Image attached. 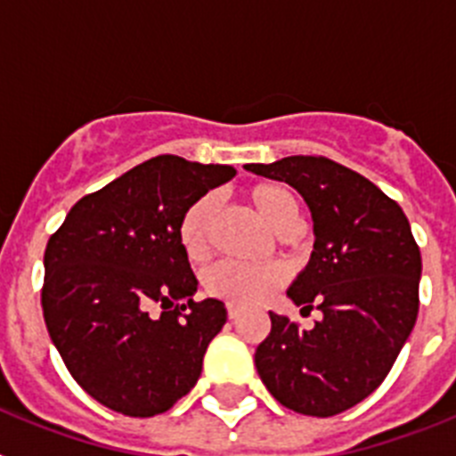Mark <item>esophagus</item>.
Returning <instances> with one entry per match:
<instances>
[{
	"mask_svg": "<svg viewBox=\"0 0 456 456\" xmlns=\"http://www.w3.org/2000/svg\"><path fill=\"white\" fill-rule=\"evenodd\" d=\"M240 315H241V308H237V305H231V304H228V317H231V320L235 322L237 317H240Z\"/></svg>",
	"mask_w": 456,
	"mask_h": 456,
	"instance_id": "obj_1",
	"label": "esophagus"
}]
</instances>
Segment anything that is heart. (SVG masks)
Here are the masks:
<instances>
[{"label": "heart", "mask_w": 456, "mask_h": 456, "mask_svg": "<svg viewBox=\"0 0 456 456\" xmlns=\"http://www.w3.org/2000/svg\"><path fill=\"white\" fill-rule=\"evenodd\" d=\"M248 200L273 231L289 235L299 225V199L281 183H260L248 189ZM215 193H203L183 212L178 221V241L189 260H203L209 248V228L216 212ZM288 281L281 265L219 263L203 278L205 292L231 305H260L272 299Z\"/></svg>", "instance_id": "heart-1"}]
</instances>
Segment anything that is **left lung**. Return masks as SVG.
Segmentation results:
<instances>
[{"label": "left lung", "instance_id": "obj_1", "mask_svg": "<svg viewBox=\"0 0 456 456\" xmlns=\"http://www.w3.org/2000/svg\"><path fill=\"white\" fill-rule=\"evenodd\" d=\"M244 168L288 183L308 203L315 251L288 297L304 310H322L310 331L269 313L257 374L288 409L336 416L381 386L413 331L420 248L400 205L329 157L292 155Z\"/></svg>", "mask_w": 456, "mask_h": 456}]
</instances>
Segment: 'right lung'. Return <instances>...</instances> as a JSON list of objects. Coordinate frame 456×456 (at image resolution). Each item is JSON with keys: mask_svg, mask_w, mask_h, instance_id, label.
<instances>
[{"mask_svg": "<svg viewBox=\"0 0 456 456\" xmlns=\"http://www.w3.org/2000/svg\"><path fill=\"white\" fill-rule=\"evenodd\" d=\"M235 168L159 155L72 205L45 248L43 315L72 379L107 409L151 418L196 386L219 299L178 241L184 209Z\"/></svg>", "mask_w": 456, "mask_h": 456, "instance_id": "add662e5", "label": "right lung"}]
</instances>
